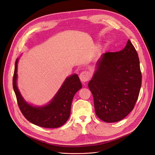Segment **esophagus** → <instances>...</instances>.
Here are the masks:
<instances>
[{
	"label": "esophagus",
	"instance_id": "1",
	"mask_svg": "<svg viewBox=\"0 0 155 155\" xmlns=\"http://www.w3.org/2000/svg\"><path fill=\"white\" fill-rule=\"evenodd\" d=\"M91 77V74L89 71H86L82 72L79 75L80 80L82 82H83V83H85V82H87V81H89Z\"/></svg>",
	"mask_w": 155,
	"mask_h": 155
}]
</instances>
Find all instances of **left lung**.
I'll return each instance as SVG.
<instances>
[{"instance_id": "left-lung-1", "label": "left lung", "mask_w": 155, "mask_h": 155, "mask_svg": "<svg viewBox=\"0 0 155 155\" xmlns=\"http://www.w3.org/2000/svg\"><path fill=\"white\" fill-rule=\"evenodd\" d=\"M141 78L138 53L130 39L123 50L103 54L88 83L99 119L114 123L130 114L138 98Z\"/></svg>"}]
</instances>
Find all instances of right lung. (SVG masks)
Masks as SVG:
<instances>
[{
	"instance_id": "add662e5",
	"label": "right lung",
	"mask_w": 155,
	"mask_h": 155,
	"mask_svg": "<svg viewBox=\"0 0 155 155\" xmlns=\"http://www.w3.org/2000/svg\"><path fill=\"white\" fill-rule=\"evenodd\" d=\"M15 63L13 88L21 111L26 119L37 126L47 128H59L64 124L70 116L72 99L82 88V84L76 74L68 77L58 93L46 105L35 106L27 103L17 86V63Z\"/></svg>"
}]
</instances>
